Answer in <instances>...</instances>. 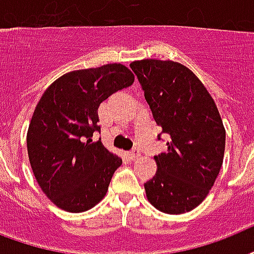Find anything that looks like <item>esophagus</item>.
Here are the masks:
<instances>
[{"label":"esophagus","mask_w":254,"mask_h":254,"mask_svg":"<svg viewBox=\"0 0 254 254\" xmlns=\"http://www.w3.org/2000/svg\"><path fill=\"white\" fill-rule=\"evenodd\" d=\"M140 156V151L139 149H132V151H129L128 152V158L131 159V160H135V159H137Z\"/></svg>","instance_id":"obj_1"}]
</instances>
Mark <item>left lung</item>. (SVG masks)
<instances>
[{"label": "left lung", "mask_w": 254, "mask_h": 254, "mask_svg": "<svg viewBox=\"0 0 254 254\" xmlns=\"http://www.w3.org/2000/svg\"><path fill=\"white\" fill-rule=\"evenodd\" d=\"M129 66L156 125L170 136L166 152L154 158L158 170L144 184L145 196L164 213L192 211L223 166L225 128L217 106L201 80L179 62L141 60Z\"/></svg>", "instance_id": "obj_1"}]
</instances>
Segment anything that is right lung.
<instances>
[{"label":"right lung","mask_w":254,"mask_h":254,"mask_svg":"<svg viewBox=\"0 0 254 254\" xmlns=\"http://www.w3.org/2000/svg\"><path fill=\"white\" fill-rule=\"evenodd\" d=\"M135 76L125 64L66 72L41 96L27 129V155L35 180L49 200L80 213L105 197L122 159L92 141L100 103L128 87Z\"/></svg>","instance_id":"1"}]
</instances>
